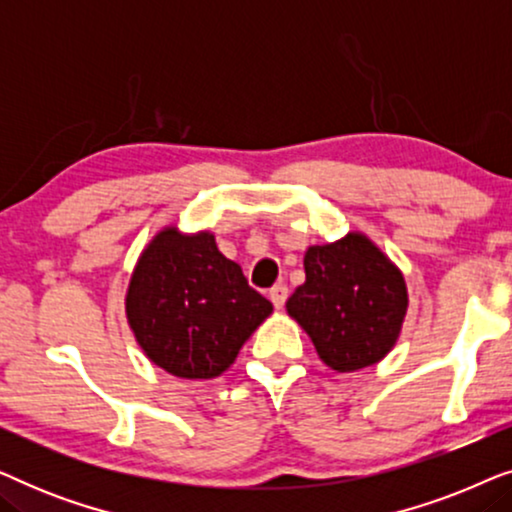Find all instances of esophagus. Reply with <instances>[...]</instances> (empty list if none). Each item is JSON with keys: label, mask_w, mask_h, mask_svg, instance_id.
Returning <instances> with one entry per match:
<instances>
[{"label": "esophagus", "mask_w": 512, "mask_h": 512, "mask_svg": "<svg viewBox=\"0 0 512 512\" xmlns=\"http://www.w3.org/2000/svg\"><path fill=\"white\" fill-rule=\"evenodd\" d=\"M286 298H289V289H286L284 284H275V286H272V289H270L272 305H275V307H284Z\"/></svg>", "instance_id": "34e87169"}]
</instances>
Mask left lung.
I'll return each mask as SVG.
<instances>
[{"label":"left lung","mask_w":512,"mask_h":512,"mask_svg":"<svg viewBox=\"0 0 512 512\" xmlns=\"http://www.w3.org/2000/svg\"><path fill=\"white\" fill-rule=\"evenodd\" d=\"M286 310L338 373L373 366L396 345L408 289L401 270L361 233L305 254V284Z\"/></svg>","instance_id":"obj_1"}]
</instances>
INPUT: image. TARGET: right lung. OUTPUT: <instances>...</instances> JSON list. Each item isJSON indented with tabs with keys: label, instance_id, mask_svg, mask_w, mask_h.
I'll return each instance as SVG.
<instances>
[{
	"label": "right lung",
	"instance_id": "add662e5",
	"mask_svg": "<svg viewBox=\"0 0 512 512\" xmlns=\"http://www.w3.org/2000/svg\"><path fill=\"white\" fill-rule=\"evenodd\" d=\"M125 312L156 366L184 380H209L230 368L272 303L251 289L212 233L165 228L139 256Z\"/></svg>",
	"mask_w": 512,
	"mask_h": 512
}]
</instances>
